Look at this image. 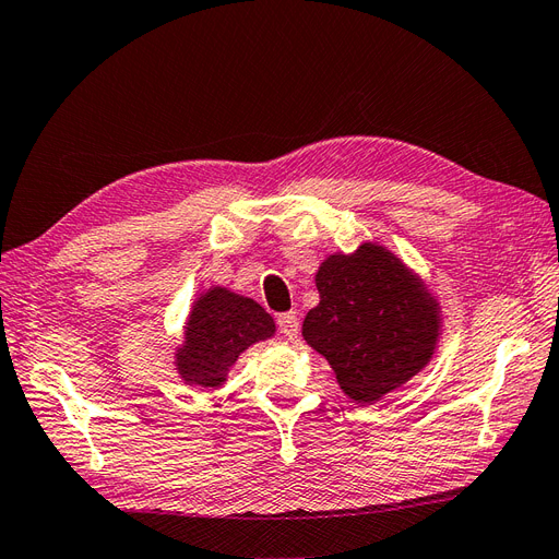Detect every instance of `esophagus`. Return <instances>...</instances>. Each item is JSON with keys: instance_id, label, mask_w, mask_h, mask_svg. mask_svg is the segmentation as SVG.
<instances>
[{"instance_id": "1", "label": "esophagus", "mask_w": 559, "mask_h": 559, "mask_svg": "<svg viewBox=\"0 0 559 559\" xmlns=\"http://www.w3.org/2000/svg\"><path fill=\"white\" fill-rule=\"evenodd\" d=\"M277 329L286 337V341H294L298 335V317L296 312H284L277 317Z\"/></svg>"}]
</instances>
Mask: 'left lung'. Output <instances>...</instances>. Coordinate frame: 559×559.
I'll return each mask as SVG.
<instances>
[{"label":"left lung","mask_w":559,"mask_h":559,"mask_svg":"<svg viewBox=\"0 0 559 559\" xmlns=\"http://www.w3.org/2000/svg\"><path fill=\"white\" fill-rule=\"evenodd\" d=\"M314 280L319 306L302 321V337L349 399L380 401L429 364L438 302L392 251L366 242L349 257L333 253Z\"/></svg>","instance_id":"obj_1"}]
</instances>
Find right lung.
I'll list each match as a JSON object with an SVG mask.
<instances>
[{"label":"right lung","mask_w":559,"mask_h":559,"mask_svg":"<svg viewBox=\"0 0 559 559\" xmlns=\"http://www.w3.org/2000/svg\"><path fill=\"white\" fill-rule=\"evenodd\" d=\"M273 333L275 321L257 300L214 286L193 302L183 345L175 354L179 376L186 384H224L240 354Z\"/></svg>","instance_id":"right-lung-1"}]
</instances>
